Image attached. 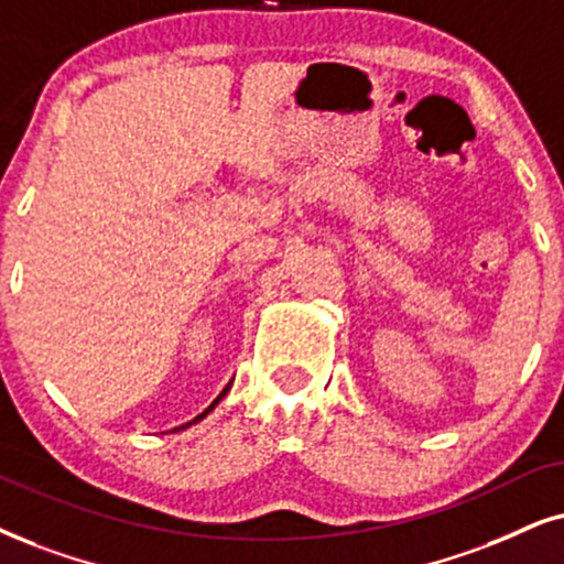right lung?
Listing matches in <instances>:
<instances>
[{
	"label": "right lung",
	"instance_id": "right-lung-1",
	"mask_svg": "<svg viewBox=\"0 0 564 564\" xmlns=\"http://www.w3.org/2000/svg\"><path fill=\"white\" fill-rule=\"evenodd\" d=\"M226 393H229V384H226V388H224V393H220V395L216 398V401H213V403L208 405V409H205L203 413H199V416H195V419H192V422H189V424H197V422H199V419H205V416H208V413H210L213 409H216V405H218V401H220V398H224ZM189 424H184V426H189ZM184 426H180V430H184Z\"/></svg>",
	"mask_w": 564,
	"mask_h": 564
}]
</instances>
